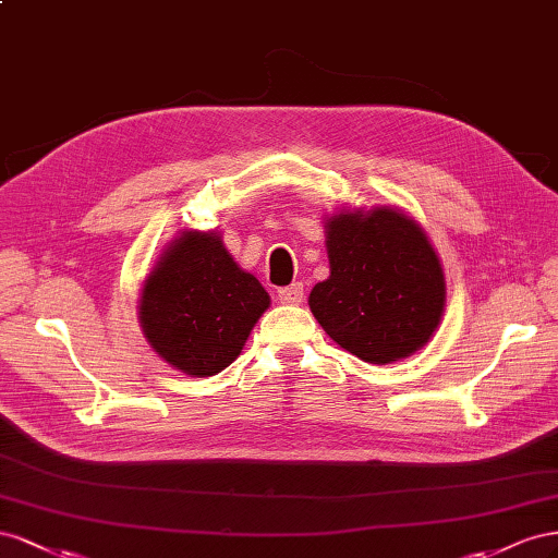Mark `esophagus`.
Segmentation results:
<instances>
[{"label":"esophagus","instance_id":"34e87169","mask_svg":"<svg viewBox=\"0 0 558 558\" xmlns=\"http://www.w3.org/2000/svg\"><path fill=\"white\" fill-rule=\"evenodd\" d=\"M278 299H280V304H288V306L301 304V301H304V284L294 282V284H290V288L278 290Z\"/></svg>","mask_w":558,"mask_h":558}]
</instances>
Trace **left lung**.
Listing matches in <instances>:
<instances>
[{"instance_id":"obj_1","label":"left lung","mask_w":558,"mask_h":558,"mask_svg":"<svg viewBox=\"0 0 558 558\" xmlns=\"http://www.w3.org/2000/svg\"><path fill=\"white\" fill-rule=\"evenodd\" d=\"M329 278L308 306L348 353L390 364L421 350L439 327L447 282L416 219L397 208L343 210L327 219Z\"/></svg>"}]
</instances>
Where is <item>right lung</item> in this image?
Here are the masks:
<instances>
[{"instance_id":"right-lung-1","label":"right lung","mask_w":558,"mask_h":558,"mask_svg":"<svg viewBox=\"0 0 558 558\" xmlns=\"http://www.w3.org/2000/svg\"><path fill=\"white\" fill-rule=\"evenodd\" d=\"M270 299L217 231H182L142 284L140 325L154 353L189 376H215L241 355Z\"/></svg>"}]
</instances>
